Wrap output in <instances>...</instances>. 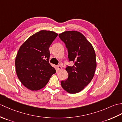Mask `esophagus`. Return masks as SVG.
<instances>
[{
	"instance_id": "1",
	"label": "esophagus",
	"mask_w": 122,
	"mask_h": 122,
	"mask_svg": "<svg viewBox=\"0 0 122 122\" xmlns=\"http://www.w3.org/2000/svg\"><path fill=\"white\" fill-rule=\"evenodd\" d=\"M56 69L58 70V71L61 70L62 69V66L60 65H58L56 66Z\"/></svg>"
}]
</instances>
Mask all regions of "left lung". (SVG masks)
<instances>
[{"label": "left lung", "mask_w": 122, "mask_h": 122, "mask_svg": "<svg viewBox=\"0 0 122 122\" xmlns=\"http://www.w3.org/2000/svg\"><path fill=\"white\" fill-rule=\"evenodd\" d=\"M60 39L68 49L69 61L73 66H67L68 73L66 80L61 85L64 90L71 94L81 91L91 81L97 68L94 49L81 33L68 31L59 35Z\"/></svg>", "instance_id": "left-lung-1"}]
</instances>
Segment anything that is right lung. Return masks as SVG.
I'll list each match as a JSON object with an SVG mask.
<instances>
[{"label": "right lung", "instance_id": "1", "mask_svg": "<svg viewBox=\"0 0 122 122\" xmlns=\"http://www.w3.org/2000/svg\"><path fill=\"white\" fill-rule=\"evenodd\" d=\"M56 33L41 30L31 36L20 46L15 60L18 79L27 89H42L56 72L49 63V47Z\"/></svg>", "mask_w": 122, "mask_h": 122}]
</instances>
